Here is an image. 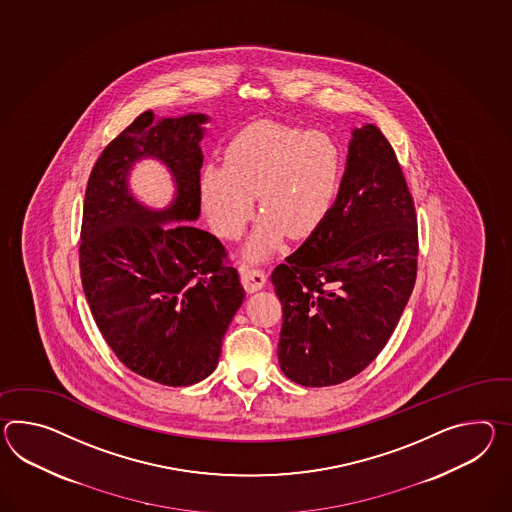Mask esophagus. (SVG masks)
<instances>
[{
    "mask_svg": "<svg viewBox=\"0 0 512 512\" xmlns=\"http://www.w3.org/2000/svg\"><path fill=\"white\" fill-rule=\"evenodd\" d=\"M240 279H242V285L248 290V292H257L266 285V275L259 268H251L242 264L240 266Z\"/></svg>",
    "mask_w": 512,
    "mask_h": 512,
    "instance_id": "obj_1",
    "label": "esophagus"
}]
</instances>
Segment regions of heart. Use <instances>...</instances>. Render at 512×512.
<instances>
[{"label":"heart","mask_w":512,"mask_h":512,"mask_svg":"<svg viewBox=\"0 0 512 512\" xmlns=\"http://www.w3.org/2000/svg\"><path fill=\"white\" fill-rule=\"evenodd\" d=\"M340 168V148L325 131L255 122L229 140L222 168L203 170L201 205L218 237L235 238L250 222L255 196L264 214L246 255L261 259L285 233L303 237L324 220Z\"/></svg>","instance_id":"b5f03b06"}]
</instances>
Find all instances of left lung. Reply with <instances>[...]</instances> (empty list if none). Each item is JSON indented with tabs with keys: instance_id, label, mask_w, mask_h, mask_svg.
<instances>
[{
	"instance_id": "1",
	"label": "left lung",
	"mask_w": 512,
	"mask_h": 512,
	"mask_svg": "<svg viewBox=\"0 0 512 512\" xmlns=\"http://www.w3.org/2000/svg\"><path fill=\"white\" fill-rule=\"evenodd\" d=\"M418 222L390 142L353 129L338 196L311 237L272 272L283 305L277 357L301 387L361 374L387 346L411 298Z\"/></svg>"
}]
</instances>
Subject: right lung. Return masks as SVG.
<instances>
[{
  "mask_svg": "<svg viewBox=\"0 0 512 512\" xmlns=\"http://www.w3.org/2000/svg\"><path fill=\"white\" fill-rule=\"evenodd\" d=\"M207 120L137 116L101 151L83 205L79 268L96 325L131 372L166 387H188L214 372L246 296L224 244L188 224L201 211ZM146 156L175 177V203L163 212L138 204L128 190L132 164Z\"/></svg>",
  "mask_w": 512,
  "mask_h": 512,
  "instance_id": "1",
  "label": "right lung"
}]
</instances>
